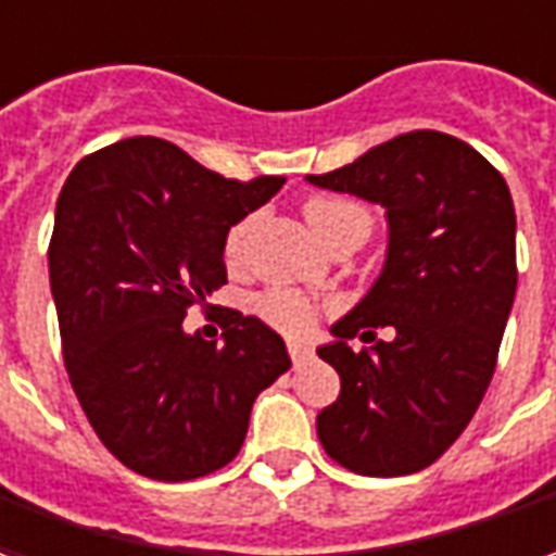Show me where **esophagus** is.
Returning a JSON list of instances; mask_svg holds the SVG:
<instances>
[{
    "mask_svg": "<svg viewBox=\"0 0 556 556\" xmlns=\"http://www.w3.org/2000/svg\"><path fill=\"white\" fill-rule=\"evenodd\" d=\"M289 355H291V361H294V364H304V361L313 355V349H309L306 343H298V340H291Z\"/></svg>",
    "mask_w": 556,
    "mask_h": 556,
    "instance_id": "1",
    "label": "esophagus"
}]
</instances>
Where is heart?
Returning <instances> with one entry per match:
<instances>
[{"label": "heart", "instance_id": "heart-1", "mask_svg": "<svg viewBox=\"0 0 556 556\" xmlns=\"http://www.w3.org/2000/svg\"><path fill=\"white\" fill-rule=\"evenodd\" d=\"M304 216L306 223H309V228H313L321 240L328 238L331 231H337L340 225L355 223V219L370 225V216H367V211H364L361 204L333 195L306 198ZM243 235H247V223H238L228 231V238H225V252H228V258H235L240 252ZM258 309H262V316H265L270 325H277L279 331L286 333H306L313 331V325H316V304H313L306 294H301V291L294 289L270 291V294L262 298Z\"/></svg>", "mask_w": 556, "mask_h": 556}]
</instances>
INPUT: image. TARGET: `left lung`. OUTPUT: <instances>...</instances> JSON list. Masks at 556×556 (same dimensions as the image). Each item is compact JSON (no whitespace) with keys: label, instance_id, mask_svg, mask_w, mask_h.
Returning <instances> with one entry per match:
<instances>
[{"label":"left lung","instance_id":"1","mask_svg":"<svg viewBox=\"0 0 556 556\" xmlns=\"http://www.w3.org/2000/svg\"><path fill=\"white\" fill-rule=\"evenodd\" d=\"M306 184L386 211V262L318 358L340 397L316 418L337 464L361 476L430 467L479 409L518 289L515 204L503 174L442 131H409ZM372 327H394L376 341ZM362 331L374 343L352 350Z\"/></svg>","mask_w":556,"mask_h":556}]
</instances>
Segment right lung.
<instances>
[{"instance_id":"right-lung-1","label":"right lung","mask_w":556,"mask_h":556,"mask_svg":"<svg viewBox=\"0 0 556 556\" xmlns=\"http://www.w3.org/2000/svg\"><path fill=\"white\" fill-rule=\"evenodd\" d=\"M282 184L225 180L138 135L80 159L62 186L48 265L65 370L104 448L138 476L225 467L255 397L291 367L262 318L228 309L219 345L184 328L186 309L225 282L231 225Z\"/></svg>"}]
</instances>
